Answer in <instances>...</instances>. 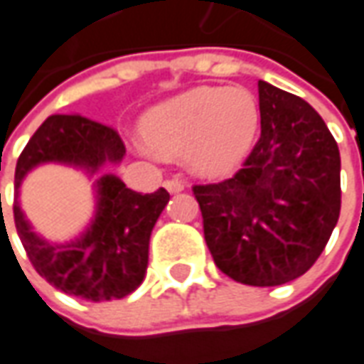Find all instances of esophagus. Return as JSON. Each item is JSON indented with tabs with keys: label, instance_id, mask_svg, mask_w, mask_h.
<instances>
[{
	"label": "esophagus",
	"instance_id": "obj_1",
	"mask_svg": "<svg viewBox=\"0 0 364 364\" xmlns=\"http://www.w3.org/2000/svg\"><path fill=\"white\" fill-rule=\"evenodd\" d=\"M164 185H166V189L169 191V193H181V191L185 189V185H183L181 181H177V179H169V181H166Z\"/></svg>",
	"mask_w": 364,
	"mask_h": 364
}]
</instances>
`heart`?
Returning <instances> with one entry per match:
<instances>
[{"instance_id": "heart-1", "label": "heart", "mask_w": 364, "mask_h": 364, "mask_svg": "<svg viewBox=\"0 0 364 364\" xmlns=\"http://www.w3.org/2000/svg\"><path fill=\"white\" fill-rule=\"evenodd\" d=\"M259 122V101L250 90L195 87L151 107L142 119V138L158 154H183L193 173L224 179L250 156Z\"/></svg>"}]
</instances>
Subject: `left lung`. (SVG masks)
<instances>
[{
	"mask_svg": "<svg viewBox=\"0 0 364 364\" xmlns=\"http://www.w3.org/2000/svg\"><path fill=\"white\" fill-rule=\"evenodd\" d=\"M261 136L232 179L197 185L205 240L230 279L277 287L312 267L341 210V158L304 99L259 82Z\"/></svg>",
	"mask_w": 364,
	"mask_h": 364,
	"instance_id": "left-lung-1",
	"label": "left lung"
}]
</instances>
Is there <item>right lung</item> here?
Returning <instances> with one entry per match:
<instances>
[{"instance_id":"1","label":"right lung","mask_w":364,"mask_h":364,"mask_svg":"<svg viewBox=\"0 0 364 364\" xmlns=\"http://www.w3.org/2000/svg\"><path fill=\"white\" fill-rule=\"evenodd\" d=\"M127 156L120 136L82 114H54L44 120L15 167L13 216L23 247L36 273L66 294L91 302L124 298L142 284L148 269L151 230L169 203L158 189L142 195L120 177L107 173ZM46 163L74 166L95 176L96 213L90 224L68 242H52L34 232L22 213L20 185Z\"/></svg>"}]
</instances>
